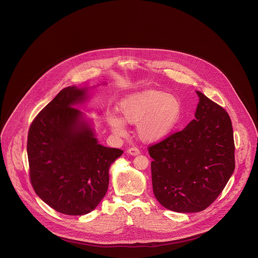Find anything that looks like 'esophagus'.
<instances>
[{
	"label": "esophagus",
	"mask_w": 258,
	"mask_h": 258,
	"mask_svg": "<svg viewBox=\"0 0 258 258\" xmlns=\"http://www.w3.org/2000/svg\"><path fill=\"white\" fill-rule=\"evenodd\" d=\"M127 154L135 156V155H140L141 152H140V150L138 148H131V149L127 150Z\"/></svg>",
	"instance_id": "esophagus-1"
}]
</instances>
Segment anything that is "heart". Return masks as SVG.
Returning <instances> with one entry per match:
<instances>
[{
    "label": "heart",
    "mask_w": 258,
    "mask_h": 258,
    "mask_svg": "<svg viewBox=\"0 0 258 258\" xmlns=\"http://www.w3.org/2000/svg\"><path fill=\"white\" fill-rule=\"evenodd\" d=\"M120 116L108 117L110 130L117 136L126 134L125 123L138 124L139 137L148 143L167 138L182 115V103L170 94L160 91H144L132 94L118 104Z\"/></svg>",
    "instance_id": "1"
}]
</instances>
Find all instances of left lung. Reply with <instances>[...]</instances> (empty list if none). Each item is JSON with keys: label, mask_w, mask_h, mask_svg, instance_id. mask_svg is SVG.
Here are the masks:
<instances>
[{"label": "left lung", "mask_w": 258, "mask_h": 258, "mask_svg": "<svg viewBox=\"0 0 258 258\" xmlns=\"http://www.w3.org/2000/svg\"><path fill=\"white\" fill-rule=\"evenodd\" d=\"M200 102L182 131L149 148L157 202L175 212H199L221 194L235 167L230 117L197 91Z\"/></svg>", "instance_id": "obj_1"}]
</instances>
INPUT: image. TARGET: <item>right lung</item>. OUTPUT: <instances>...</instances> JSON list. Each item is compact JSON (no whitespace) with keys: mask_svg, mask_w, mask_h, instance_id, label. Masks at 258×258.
<instances>
[{"mask_svg":"<svg viewBox=\"0 0 258 258\" xmlns=\"http://www.w3.org/2000/svg\"><path fill=\"white\" fill-rule=\"evenodd\" d=\"M90 89H62L29 130L32 185L44 203L68 215L87 214L99 206L109 167L123 153L100 145L93 122L77 108L89 100Z\"/></svg>","mask_w":258,"mask_h":258,"instance_id":"obj_1","label":"right lung"}]
</instances>
